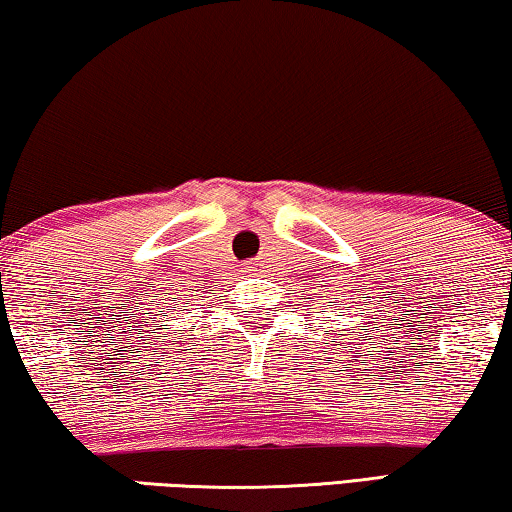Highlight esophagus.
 <instances>
[{
    "label": "esophagus",
    "mask_w": 512,
    "mask_h": 512,
    "mask_svg": "<svg viewBox=\"0 0 512 512\" xmlns=\"http://www.w3.org/2000/svg\"><path fill=\"white\" fill-rule=\"evenodd\" d=\"M247 272H249V274H254V272H258V270H256V267H254V265H251V263H249V265H247Z\"/></svg>",
    "instance_id": "esophagus-1"
}]
</instances>
